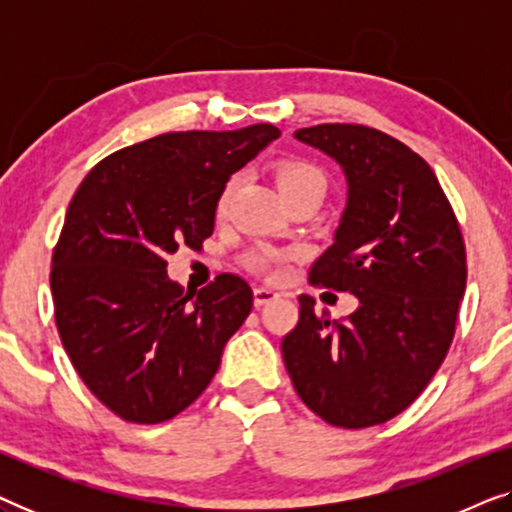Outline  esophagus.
<instances>
[{
	"label": "esophagus",
	"mask_w": 512,
	"mask_h": 512,
	"mask_svg": "<svg viewBox=\"0 0 512 512\" xmlns=\"http://www.w3.org/2000/svg\"><path fill=\"white\" fill-rule=\"evenodd\" d=\"M275 298H279V293L275 289H268V286H256V289H254V305L256 307L268 305Z\"/></svg>",
	"instance_id": "1"
}]
</instances>
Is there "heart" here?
I'll list each match as a JSON object with an SVG mask.
<instances>
[{"label": "heart", "instance_id": "obj_1", "mask_svg": "<svg viewBox=\"0 0 512 512\" xmlns=\"http://www.w3.org/2000/svg\"><path fill=\"white\" fill-rule=\"evenodd\" d=\"M235 181L223 188L221 198H219V214H223L228 209L230 195H233ZM277 188L279 193H291V191H300V188H314V191L324 193V174H321L317 167L307 165V163H298V160H289V163H282L277 167ZM258 265L265 263V258H258Z\"/></svg>", "mask_w": 512, "mask_h": 512}]
</instances>
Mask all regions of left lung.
<instances>
[{
  "label": "left lung",
  "instance_id": "left-lung-1",
  "mask_svg": "<svg viewBox=\"0 0 512 512\" xmlns=\"http://www.w3.org/2000/svg\"><path fill=\"white\" fill-rule=\"evenodd\" d=\"M340 165L347 200L312 284L349 291L359 307L340 321L300 296L298 326L282 340L298 396L333 426L387 422L422 394L450 349L466 291L459 223L424 158L363 125L293 132Z\"/></svg>",
  "mask_w": 512,
  "mask_h": 512
}]
</instances>
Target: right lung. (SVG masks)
I'll return each mask as SVG.
<instances>
[{"label":"right lung","instance_id":"obj_1","mask_svg":"<svg viewBox=\"0 0 512 512\" xmlns=\"http://www.w3.org/2000/svg\"><path fill=\"white\" fill-rule=\"evenodd\" d=\"M279 135L270 123L167 132L111 153L76 188L51 258L55 324L76 373L125 422L186 410L249 317L242 277L219 275L193 298L165 258L202 247L228 179Z\"/></svg>","mask_w":512,"mask_h":512}]
</instances>
